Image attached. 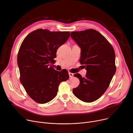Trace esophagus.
Returning a JSON list of instances; mask_svg holds the SVG:
<instances>
[{"mask_svg":"<svg viewBox=\"0 0 133 133\" xmlns=\"http://www.w3.org/2000/svg\"><path fill=\"white\" fill-rule=\"evenodd\" d=\"M68 74H69V76L70 77H72L73 76V75H74V74H73V73H70V72H69V73H68Z\"/></svg>","mask_w":133,"mask_h":133,"instance_id":"esophagus-1","label":"esophagus"}]
</instances>
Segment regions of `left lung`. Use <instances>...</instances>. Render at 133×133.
Listing matches in <instances>:
<instances>
[{
	"mask_svg": "<svg viewBox=\"0 0 133 133\" xmlns=\"http://www.w3.org/2000/svg\"><path fill=\"white\" fill-rule=\"evenodd\" d=\"M70 36L81 48L79 62L85 67L84 77L78 74L79 84L73 89L81 101L91 103L99 98L108 88L116 71L114 50L103 35L94 29L74 31Z\"/></svg>",
	"mask_w": 133,
	"mask_h": 133,
	"instance_id": "8db88e82",
	"label": "left lung"
}]
</instances>
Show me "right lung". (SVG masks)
<instances>
[{
  "label": "right lung",
  "instance_id": "right-lung-1",
  "mask_svg": "<svg viewBox=\"0 0 133 133\" xmlns=\"http://www.w3.org/2000/svg\"><path fill=\"white\" fill-rule=\"evenodd\" d=\"M70 36L69 31L38 29L29 34L17 57L20 82L34 101L46 103L56 96L60 82L69 78L67 70L57 71L51 66L58 49Z\"/></svg>",
  "mask_w": 133,
  "mask_h": 133
}]
</instances>
